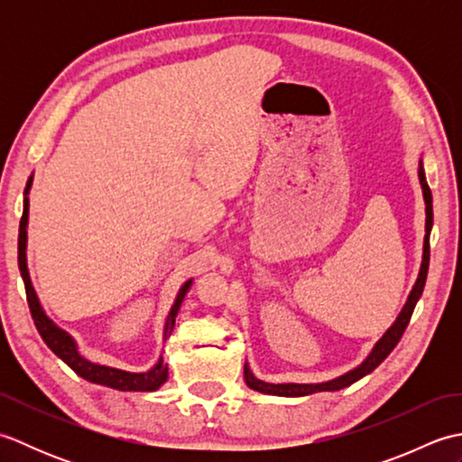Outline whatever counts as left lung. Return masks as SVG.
I'll return each mask as SVG.
<instances>
[{
  "mask_svg": "<svg viewBox=\"0 0 462 462\" xmlns=\"http://www.w3.org/2000/svg\"><path fill=\"white\" fill-rule=\"evenodd\" d=\"M419 182H420V189H423V199H425V212H427V222H425V244H423V262H420V270H419V278L415 282L413 290L409 293V300L405 303V308L401 310L399 318L395 319L393 326H391L385 336H383L377 343L375 347L371 349V353L367 356V359L357 365L356 369L347 371L346 375L336 377L331 381L326 383H266L258 379L254 373L250 371L248 363L244 365V379H246L248 387L258 391V393H266V395H278V397H303V395H311V393H319V391H339L343 387H349L351 383L359 381L361 377H365L367 373H371L375 369L379 363L385 359L391 351L395 349V346L399 343L401 336H403L407 326H409V319L413 316V310L417 306V301L420 298V293H423L425 288V282H427V272H429V256H430V248H429V234H430V226H433V196H430V189L427 184L425 179V171H423V161H419Z\"/></svg>",
  "mask_w": 462,
  "mask_h": 462,
  "instance_id": "1",
  "label": "left lung"
}]
</instances>
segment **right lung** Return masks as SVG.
Wrapping results in <instances>:
<instances>
[{
	"label": "right lung",
	"mask_w": 462,
	"mask_h": 462,
	"mask_svg": "<svg viewBox=\"0 0 462 462\" xmlns=\"http://www.w3.org/2000/svg\"><path fill=\"white\" fill-rule=\"evenodd\" d=\"M33 176H29L27 186H25V199H23V214H22V222H19V238H17V263H19V272H22V278L25 283V296L29 303V311H32V318L35 328L39 331V336L43 337L47 343V347L51 349L59 359H63L69 367H71L77 375L97 383V385H105L111 389H119V391H156L162 383L169 379V367L162 363V357L159 363L149 371L144 373H131V371H123V369H115V367H106L99 365V363H93L89 359H85L79 349H77L75 339L69 336V333L61 328H57L55 323L45 316V311L42 308V303L37 300V293L32 286V278H29L27 272V256H25V248H27V218H29V189H32ZM192 280H189L180 288L179 296H176L172 308L166 316L164 323V339L171 336V331L174 329V321L176 316H179L180 303L186 296V291L190 290Z\"/></svg>",
	"instance_id": "obj_1"
}]
</instances>
